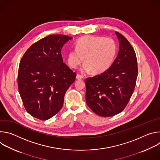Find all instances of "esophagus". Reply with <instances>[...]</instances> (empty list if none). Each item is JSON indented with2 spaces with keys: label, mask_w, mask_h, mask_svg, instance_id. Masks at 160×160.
Here are the masks:
<instances>
[{
  "label": "esophagus",
  "mask_w": 160,
  "mask_h": 160,
  "mask_svg": "<svg viewBox=\"0 0 160 160\" xmlns=\"http://www.w3.org/2000/svg\"><path fill=\"white\" fill-rule=\"evenodd\" d=\"M83 77L82 75H80V74H77V79H78V80H81V79L83 78Z\"/></svg>",
  "instance_id": "34e87169"
}]
</instances>
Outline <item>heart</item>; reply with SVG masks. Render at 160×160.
Wrapping results in <instances>:
<instances>
[{
  "mask_svg": "<svg viewBox=\"0 0 160 160\" xmlns=\"http://www.w3.org/2000/svg\"><path fill=\"white\" fill-rule=\"evenodd\" d=\"M117 54V45L110 37L94 35L85 36L78 39L76 47L68 54V62L76 68L83 61L82 70H92L94 73H101L111 66Z\"/></svg>",
  "mask_w": 160,
  "mask_h": 160,
  "instance_id": "b5f03b06",
  "label": "heart"
}]
</instances>
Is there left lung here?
Here are the masks:
<instances>
[{
    "mask_svg": "<svg viewBox=\"0 0 160 160\" xmlns=\"http://www.w3.org/2000/svg\"><path fill=\"white\" fill-rule=\"evenodd\" d=\"M119 41L118 56L108 69L85 80V99L97 115L108 117L121 112L133 92L138 74L134 49L127 39L116 32Z\"/></svg>",
    "mask_w": 160,
    "mask_h": 160,
    "instance_id": "8db88e82",
    "label": "left lung"
}]
</instances>
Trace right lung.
I'll list each match as a JSON object with an SVG mask.
<instances>
[{"mask_svg":"<svg viewBox=\"0 0 160 160\" xmlns=\"http://www.w3.org/2000/svg\"><path fill=\"white\" fill-rule=\"evenodd\" d=\"M72 38L48 35L32 45L20 61L19 92L26 111L36 118L47 120L56 115L75 80L76 73L63 62L61 55L64 44Z\"/></svg>","mask_w":160,"mask_h":160,"instance_id":"1","label":"right lung"}]
</instances>
